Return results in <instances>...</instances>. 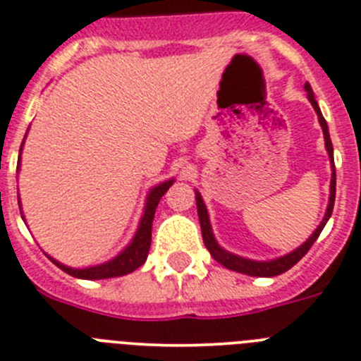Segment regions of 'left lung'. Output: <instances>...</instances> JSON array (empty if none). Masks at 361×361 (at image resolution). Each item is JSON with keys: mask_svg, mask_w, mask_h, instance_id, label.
Here are the masks:
<instances>
[{"mask_svg": "<svg viewBox=\"0 0 361 361\" xmlns=\"http://www.w3.org/2000/svg\"><path fill=\"white\" fill-rule=\"evenodd\" d=\"M306 92H307V99H310L311 106L314 108L318 115V122L322 126V131H324V140H326V149H327V154H329V160H331V167H333V176H331V192H329V204H327V210H326V216H324L322 223L318 225V228L311 233V237L307 239L306 243L302 246H298L297 250H293L291 253L284 255V257H279L274 259V261H252V259H245V257H239V255H233V253L226 252L225 248H221L217 245L216 237L212 233V226H210V219H209V212H207V207L203 203V197L201 194L196 190V207H197V216H200V225H201V235H203V243L207 246V250L210 252L214 259H216L219 264H223L225 268L233 269V271H239V274H245V275H252V277H275V275H281L284 271L291 268V266L297 264L307 252L310 248L313 246V243L317 241L320 232L324 230L326 223L329 221L331 214H333V207H334V196H336V171H334V160H333V144H331V136H329V129H327V122L324 120L322 111L318 108L317 100H314V93L311 90L310 82H306Z\"/></svg>", "mask_w": 361, "mask_h": 361, "instance_id": "left-lung-1", "label": "left lung"}]
</instances>
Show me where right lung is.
I'll list each match as a JSON object with an SVG mask.
<instances>
[{
	"label": "right lung",
	"instance_id": "obj_1",
	"mask_svg": "<svg viewBox=\"0 0 361 361\" xmlns=\"http://www.w3.org/2000/svg\"><path fill=\"white\" fill-rule=\"evenodd\" d=\"M25 142V140H23ZM23 147V145H21ZM19 164H21V149H19V160H18V171ZM174 183V180H167L164 183L157 185V187L151 188L149 192L147 201H145V209L144 216L140 219V225H138V230H136L133 241L129 243V246L126 250L116 255L111 261L104 262V264L92 266V268H70V266L61 264L59 261L48 257L55 266H59L63 271H66L68 275L77 279H86V281H99V279H111V277H120V275H128L131 271H135L136 268H140L142 264L147 259L149 248H151V230H152V219H154V212H157V207L160 203L161 196L169 190V187ZM19 203V210H21V201Z\"/></svg>",
	"mask_w": 361,
	"mask_h": 361
}]
</instances>
